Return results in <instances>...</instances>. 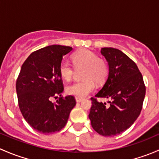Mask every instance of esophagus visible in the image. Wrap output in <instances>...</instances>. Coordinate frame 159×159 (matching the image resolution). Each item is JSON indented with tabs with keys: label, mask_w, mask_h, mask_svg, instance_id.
<instances>
[{
	"label": "esophagus",
	"mask_w": 159,
	"mask_h": 159,
	"mask_svg": "<svg viewBox=\"0 0 159 159\" xmlns=\"http://www.w3.org/2000/svg\"><path fill=\"white\" fill-rule=\"evenodd\" d=\"M75 100H76L77 102H81V101L83 100L82 98H80V97H75Z\"/></svg>",
	"instance_id": "34e87169"
}]
</instances>
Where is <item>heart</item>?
Wrapping results in <instances>:
<instances>
[{
  "mask_svg": "<svg viewBox=\"0 0 159 159\" xmlns=\"http://www.w3.org/2000/svg\"><path fill=\"white\" fill-rule=\"evenodd\" d=\"M73 65L63 61L59 65V74L65 81H69L73 78L75 70L81 71L82 81H76L67 87L68 94L82 98L89 94L94 89V82L102 84L109 75V65L106 59L98 57L96 53L88 49L76 51L71 57Z\"/></svg>",
  "mask_w": 159,
  "mask_h": 159,
  "instance_id": "heart-1",
  "label": "heart"
}]
</instances>
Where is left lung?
Masks as SVG:
<instances>
[{"label":"left lung","instance_id":"obj_1","mask_svg":"<svg viewBox=\"0 0 159 159\" xmlns=\"http://www.w3.org/2000/svg\"><path fill=\"white\" fill-rule=\"evenodd\" d=\"M102 54L109 65V75L102 89L91 97L89 119L92 128L103 136H114L131 127L141 113L145 85L135 62L120 50L103 48ZM98 97L110 100L108 105Z\"/></svg>","mask_w":159,"mask_h":159}]
</instances>
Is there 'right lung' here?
Instances as JSON below:
<instances>
[{
    "instance_id": "1",
    "label": "right lung",
    "mask_w": 159,
    "mask_h": 159,
    "mask_svg": "<svg viewBox=\"0 0 159 159\" xmlns=\"http://www.w3.org/2000/svg\"><path fill=\"white\" fill-rule=\"evenodd\" d=\"M71 47L50 45L34 51L25 61L16 81L19 108L27 122L38 132L51 134L66 125L76 105L74 96H61L64 84L59 65ZM59 99L52 103V97Z\"/></svg>"
}]
</instances>
